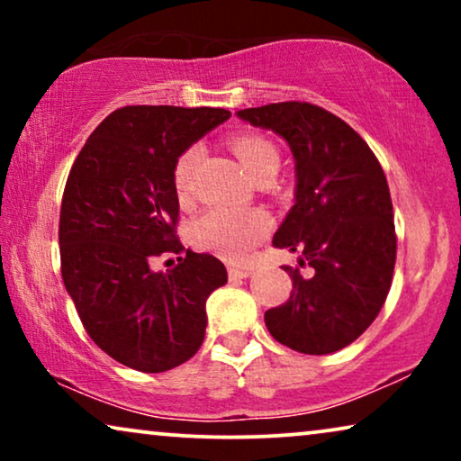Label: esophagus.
<instances>
[{"label":"esophagus","instance_id":"esophagus-1","mask_svg":"<svg viewBox=\"0 0 461 461\" xmlns=\"http://www.w3.org/2000/svg\"><path fill=\"white\" fill-rule=\"evenodd\" d=\"M251 273H254V267H237V264L229 267L230 279H245V276H249Z\"/></svg>","mask_w":461,"mask_h":461}]
</instances>
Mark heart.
Instances as JSON below:
<instances>
[{
    "label": "heart",
    "mask_w": 461,
    "mask_h": 461,
    "mask_svg": "<svg viewBox=\"0 0 461 461\" xmlns=\"http://www.w3.org/2000/svg\"><path fill=\"white\" fill-rule=\"evenodd\" d=\"M230 147L241 161V166L254 176L260 174L276 157V149L267 138L256 134H239L230 140ZM201 159V147L193 144L174 163V188L180 199H186L191 193L193 176ZM270 218L262 210H229V207H213L205 212L193 226V239L197 248L226 258V260L241 262L251 254L254 245L267 235Z\"/></svg>",
    "instance_id": "heart-1"
}]
</instances>
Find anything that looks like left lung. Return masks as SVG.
Here are the masks:
<instances>
[{"instance_id":"left-lung-1","label":"left lung","mask_w":461,"mask_h":461,"mask_svg":"<svg viewBox=\"0 0 461 461\" xmlns=\"http://www.w3.org/2000/svg\"><path fill=\"white\" fill-rule=\"evenodd\" d=\"M292 149L295 199L273 245L298 251L285 304L264 314L270 336L304 355H330L361 336L393 283L396 235L380 161L348 123L311 103L237 111Z\"/></svg>"}]
</instances>
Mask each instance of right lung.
I'll return each mask as SVG.
<instances>
[{"instance_id":"obj_1","label":"right lung","mask_w":461,"mask_h":461,"mask_svg":"<svg viewBox=\"0 0 461 461\" xmlns=\"http://www.w3.org/2000/svg\"><path fill=\"white\" fill-rule=\"evenodd\" d=\"M226 109L123 106L75 159L60 207L62 281L81 323L125 367L161 374L188 361L205 338V302L224 285V264L176 237L174 163ZM180 253L163 274L152 258Z\"/></svg>"}]
</instances>
